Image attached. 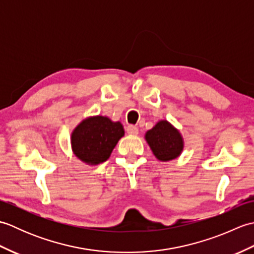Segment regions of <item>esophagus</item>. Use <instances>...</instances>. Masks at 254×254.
Returning <instances> with one entry per match:
<instances>
[{
	"label": "esophagus",
	"instance_id": "1",
	"mask_svg": "<svg viewBox=\"0 0 254 254\" xmlns=\"http://www.w3.org/2000/svg\"><path fill=\"white\" fill-rule=\"evenodd\" d=\"M127 132L130 134V135H136L138 133V128L135 126H128L127 127Z\"/></svg>",
	"mask_w": 254,
	"mask_h": 254
}]
</instances>
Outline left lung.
Instances as JSON below:
<instances>
[{
    "label": "left lung",
    "instance_id": "8db88e82",
    "mask_svg": "<svg viewBox=\"0 0 254 254\" xmlns=\"http://www.w3.org/2000/svg\"><path fill=\"white\" fill-rule=\"evenodd\" d=\"M156 158L161 161H169L177 158L183 149V139L180 132L166 121H159L145 134Z\"/></svg>",
    "mask_w": 254,
    "mask_h": 254
}]
</instances>
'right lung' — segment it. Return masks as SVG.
<instances>
[{"instance_id":"right-lung-1","label":"right lung","mask_w":254,"mask_h":254,"mask_svg":"<svg viewBox=\"0 0 254 254\" xmlns=\"http://www.w3.org/2000/svg\"><path fill=\"white\" fill-rule=\"evenodd\" d=\"M124 135L120 122L96 116L87 118L72 133V149L77 158L88 165H98L110 157L117 143Z\"/></svg>"}]
</instances>
